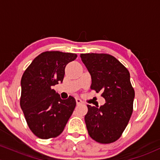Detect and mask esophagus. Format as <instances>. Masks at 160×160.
<instances>
[{"mask_svg": "<svg viewBox=\"0 0 160 160\" xmlns=\"http://www.w3.org/2000/svg\"><path fill=\"white\" fill-rule=\"evenodd\" d=\"M76 102H77V104H82V102L81 99L77 98H76Z\"/></svg>", "mask_w": 160, "mask_h": 160, "instance_id": "1", "label": "esophagus"}]
</instances>
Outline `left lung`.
<instances>
[{
	"label": "left lung",
	"instance_id": "8db88e82",
	"mask_svg": "<svg viewBox=\"0 0 160 160\" xmlns=\"http://www.w3.org/2000/svg\"><path fill=\"white\" fill-rule=\"evenodd\" d=\"M80 58L91 75V89L102 92L105 99L100 107L87 105L88 133L97 142L112 143L121 136L132 113L135 91L129 72L111 55L86 53Z\"/></svg>",
	"mask_w": 160,
	"mask_h": 160
}]
</instances>
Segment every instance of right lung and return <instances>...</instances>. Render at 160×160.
Here are the masks:
<instances>
[{"label": "right lung", "mask_w": 160, "mask_h": 160, "mask_svg": "<svg viewBox=\"0 0 160 160\" xmlns=\"http://www.w3.org/2000/svg\"><path fill=\"white\" fill-rule=\"evenodd\" d=\"M77 57L59 51L42 52L22 77L20 106L28 127L40 138L59 135L74 111V97L62 99L52 87L62 82L66 65Z\"/></svg>", "instance_id": "1"}]
</instances>
